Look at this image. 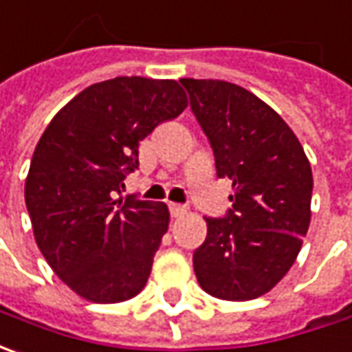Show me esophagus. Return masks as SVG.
Masks as SVG:
<instances>
[{
  "instance_id": "34e87169",
  "label": "esophagus",
  "mask_w": 352,
  "mask_h": 352,
  "mask_svg": "<svg viewBox=\"0 0 352 352\" xmlns=\"http://www.w3.org/2000/svg\"><path fill=\"white\" fill-rule=\"evenodd\" d=\"M187 212V208L183 206V204H175V202H169V214L177 218V216H181V214Z\"/></svg>"
}]
</instances>
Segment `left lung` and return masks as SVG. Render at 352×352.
<instances>
[{"label":"left lung","mask_w":352,"mask_h":352,"mask_svg":"<svg viewBox=\"0 0 352 352\" xmlns=\"http://www.w3.org/2000/svg\"><path fill=\"white\" fill-rule=\"evenodd\" d=\"M210 142L216 175L232 179V208L206 218L195 249L197 280L222 300L269 292L294 265L309 226L311 167L280 116L259 97L220 79H179Z\"/></svg>","instance_id":"1"}]
</instances>
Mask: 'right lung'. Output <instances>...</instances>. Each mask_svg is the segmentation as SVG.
<instances>
[{"instance_id":"add662e5","label":"right lung","mask_w":352,"mask_h":352,"mask_svg":"<svg viewBox=\"0 0 352 352\" xmlns=\"http://www.w3.org/2000/svg\"><path fill=\"white\" fill-rule=\"evenodd\" d=\"M185 107L173 79H107L76 95L38 140L25 183L32 232L52 271L81 298L124 302L148 283L169 210L118 197L138 169L140 142Z\"/></svg>"}]
</instances>
